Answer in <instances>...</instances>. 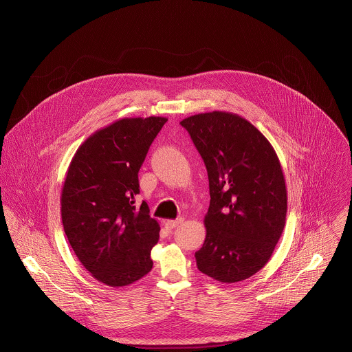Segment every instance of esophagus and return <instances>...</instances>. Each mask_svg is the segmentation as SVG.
<instances>
[{"instance_id": "obj_1", "label": "esophagus", "mask_w": 352, "mask_h": 352, "mask_svg": "<svg viewBox=\"0 0 352 352\" xmlns=\"http://www.w3.org/2000/svg\"><path fill=\"white\" fill-rule=\"evenodd\" d=\"M184 221V218H177V219H169V221H165V226L168 228V229H175V228H177L182 222Z\"/></svg>"}]
</instances>
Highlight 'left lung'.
<instances>
[{"mask_svg": "<svg viewBox=\"0 0 352 352\" xmlns=\"http://www.w3.org/2000/svg\"><path fill=\"white\" fill-rule=\"evenodd\" d=\"M207 169L210 207L206 240L195 252L204 275L234 283L251 278L270 260L287 212L279 158L247 119L222 111L183 119Z\"/></svg>", "mask_w": 352, "mask_h": 352, "instance_id": "obj_1", "label": "left lung"}]
</instances>
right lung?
Here are the masks:
<instances>
[{"label": "right lung", "instance_id": "obj_1", "mask_svg": "<svg viewBox=\"0 0 352 352\" xmlns=\"http://www.w3.org/2000/svg\"><path fill=\"white\" fill-rule=\"evenodd\" d=\"M166 118H124L76 151L60 197L62 223L81 264L99 282L122 287L151 272L160 225L140 208L138 172Z\"/></svg>", "mask_w": 352, "mask_h": 352}]
</instances>
